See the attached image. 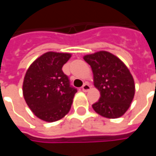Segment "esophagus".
<instances>
[{
  "label": "esophagus",
  "instance_id": "34e87169",
  "mask_svg": "<svg viewBox=\"0 0 156 156\" xmlns=\"http://www.w3.org/2000/svg\"><path fill=\"white\" fill-rule=\"evenodd\" d=\"M90 87H90V86H89V85H88L87 83H85V84H84V85L82 86L81 89H82V91H83V92H87V91H88V90L90 89Z\"/></svg>",
  "mask_w": 156,
  "mask_h": 156
}]
</instances>
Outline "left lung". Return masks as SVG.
I'll use <instances>...</instances> for the list:
<instances>
[{"label": "left lung", "instance_id": "1", "mask_svg": "<svg viewBox=\"0 0 156 156\" xmlns=\"http://www.w3.org/2000/svg\"><path fill=\"white\" fill-rule=\"evenodd\" d=\"M92 69L94 87L101 97L92 105L101 116L121 117L129 109L135 95V81L127 66L115 55L99 51L83 57Z\"/></svg>", "mask_w": 156, "mask_h": 156}]
</instances>
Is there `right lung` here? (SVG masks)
I'll use <instances>...</instances> for the list:
<instances>
[{"instance_id":"obj_1","label":"right lung","mask_w":156,"mask_h":156,"mask_svg":"<svg viewBox=\"0 0 156 156\" xmlns=\"http://www.w3.org/2000/svg\"><path fill=\"white\" fill-rule=\"evenodd\" d=\"M71 57L68 53L47 52L26 72L22 92L26 103L36 116L48 122H56L70 110L77 89L70 85L62 67Z\"/></svg>"}]
</instances>
